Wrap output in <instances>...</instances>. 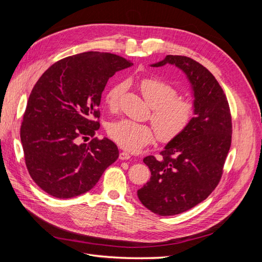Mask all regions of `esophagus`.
I'll return each mask as SVG.
<instances>
[{"instance_id": "1", "label": "esophagus", "mask_w": 262, "mask_h": 262, "mask_svg": "<svg viewBox=\"0 0 262 262\" xmlns=\"http://www.w3.org/2000/svg\"><path fill=\"white\" fill-rule=\"evenodd\" d=\"M130 157H131V155H130L128 152H121L120 154H119V158H120L121 161H126V160H129Z\"/></svg>"}]
</instances>
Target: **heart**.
<instances>
[{"label": "heart", "mask_w": 262, "mask_h": 262, "mask_svg": "<svg viewBox=\"0 0 262 262\" xmlns=\"http://www.w3.org/2000/svg\"><path fill=\"white\" fill-rule=\"evenodd\" d=\"M139 89L147 104L153 108L150 118L155 129L152 125L130 119H121L108 126L110 138L130 152H137L150 143L155 138V130L158 140L162 142L175 140L188 128L194 114L192 102L177 98L178 91L175 87L160 78H144L140 82ZM123 90L122 83L110 87L105 97L106 105L110 109L118 107Z\"/></svg>", "instance_id": "obj_1"}]
</instances>
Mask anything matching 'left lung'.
Here are the masks:
<instances>
[{
  "label": "left lung",
  "instance_id": "1",
  "mask_svg": "<svg viewBox=\"0 0 262 262\" xmlns=\"http://www.w3.org/2000/svg\"><path fill=\"white\" fill-rule=\"evenodd\" d=\"M178 68L190 84L194 116L185 132L169 141L161 157H145L149 181L138 190L146 209L162 216L195 207L217 186L231 147L232 118L225 94L200 63L182 55H166L153 68Z\"/></svg>",
  "mask_w": 262,
  "mask_h": 262
}]
</instances>
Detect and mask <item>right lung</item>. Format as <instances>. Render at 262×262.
<instances>
[{
	"instance_id": "obj_1",
	"label": "right lung",
	"mask_w": 262,
	"mask_h": 262,
	"mask_svg": "<svg viewBox=\"0 0 262 262\" xmlns=\"http://www.w3.org/2000/svg\"><path fill=\"white\" fill-rule=\"evenodd\" d=\"M133 64L119 55L89 51L52 64L31 91L20 126L30 177L43 191L69 199L90 191L117 161L112 140L94 137L108 80Z\"/></svg>"
}]
</instances>
